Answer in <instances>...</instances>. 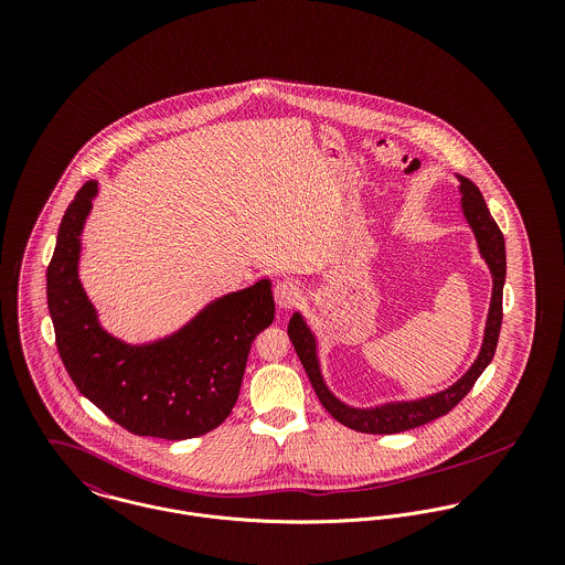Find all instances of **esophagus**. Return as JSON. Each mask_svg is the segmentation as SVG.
Masks as SVG:
<instances>
[{"instance_id": "34e87169", "label": "esophagus", "mask_w": 565, "mask_h": 565, "mask_svg": "<svg viewBox=\"0 0 565 565\" xmlns=\"http://www.w3.org/2000/svg\"><path fill=\"white\" fill-rule=\"evenodd\" d=\"M302 296H305V289L296 280H282L274 289V298L280 309H294L302 300Z\"/></svg>"}]
</instances>
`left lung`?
I'll use <instances>...</instances> for the list:
<instances>
[{
	"instance_id": "8db88e82",
	"label": "left lung",
	"mask_w": 565,
	"mask_h": 565,
	"mask_svg": "<svg viewBox=\"0 0 565 565\" xmlns=\"http://www.w3.org/2000/svg\"><path fill=\"white\" fill-rule=\"evenodd\" d=\"M459 180H461L459 189L463 195L461 206H463L468 224L472 226V231L477 235L484 263L491 269L493 291H491V305H489V316H487V326H484L481 354L475 361V365L452 387H448L435 396H428L422 401H411V403H390L376 406V408L348 406V404L337 401L323 385L322 372H320V363H318V350H316V337L302 320V316L294 313V318L289 320V328H287L289 339L307 370V376H309L320 403L337 422H341L343 426H348L352 430L372 433V435H394V433L424 426V424L446 415L448 411H452L468 396V392L475 387V383L479 381V376L483 374L484 367L491 363V359L495 354L500 326H502V287H504V274H507L504 237H502L498 224L493 222V217L489 215V209L484 204L479 186L463 175H459Z\"/></svg>"
}]
</instances>
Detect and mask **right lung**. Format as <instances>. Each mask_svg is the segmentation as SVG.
I'll list each match as a JSON object with an SVG mask.
<instances>
[{"label": "right lung", "instance_id": "right-lung-1", "mask_svg": "<svg viewBox=\"0 0 565 565\" xmlns=\"http://www.w3.org/2000/svg\"><path fill=\"white\" fill-rule=\"evenodd\" d=\"M97 182L88 180L63 215L47 267V307L58 354L99 411L141 437L191 439L217 428L239 398L254 337L274 322L271 282L211 302L171 337L128 345L108 334L81 278V235Z\"/></svg>", "mask_w": 565, "mask_h": 565}]
</instances>
